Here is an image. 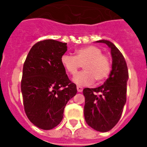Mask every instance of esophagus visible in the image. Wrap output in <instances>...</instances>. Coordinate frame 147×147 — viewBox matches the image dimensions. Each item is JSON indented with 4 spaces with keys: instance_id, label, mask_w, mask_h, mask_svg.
I'll use <instances>...</instances> for the list:
<instances>
[{
    "instance_id": "1",
    "label": "esophagus",
    "mask_w": 147,
    "mask_h": 147,
    "mask_svg": "<svg viewBox=\"0 0 147 147\" xmlns=\"http://www.w3.org/2000/svg\"><path fill=\"white\" fill-rule=\"evenodd\" d=\"M77 91L78 92H82L83 91V88L81 87V86H77Z\"/></svg>"
}]
</instances>
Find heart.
<instances>
[{
  "label": "heart",
  "mask_w": 147,
  "mask_h": 147,
  "mask_svg": "<svg viewBox=\"0 0 147 147\" xmlns=\"http://www.w3.org/2000/svg\"><path fill=\"white\" fill-rule=\"evenodd\" d=\"M102 49L96 46H87L76 51V55L64 54L61 62L65 70L74 76L81 67L85 70L78 73L74 82L78 85H88L96 80L100 82L109 76L111 71L110 58L102 54Z\"/></svg>",
  "instance_id": "obj_1"
}]
</instances>
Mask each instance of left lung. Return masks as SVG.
I'll return each mask as SVG.
<instances>
[{"instance_id":"8db88e82","label":"left lung","mask_w":147,"mask_h":147,"mask_svg":"<svg viewBox=\"0 0 147 147\" xmlns=\"http://www.w3.org/2000/svg\"><path fill=\"white\" fill-rule=\"evenodd\" d=\"M97 42L105 43L111 49L112 70L104 85L95 88H84V115L88 125L97 131L107 132L121 118L127 100L129 75L125 59L114 43L105 40Z\"/></svg>"}]
</instances>
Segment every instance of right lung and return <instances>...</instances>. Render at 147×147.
Returning a JSON list of instances; mask_svg holds the SVG:
<instances>
[{
  "label": "right lung",
  "mask_w": 147,
  "mask_h": 147,
  "mask_svg": "<svg viewBox=\"0 0 147 147\" xmlns=\"http://www.w3.org/2000/svg\"><path fill=\"white\" fill-rule=\"evenodd\" d=\"M66 44L54 40L40 41L24 62L21 80L24 111L29 120L42 130L59 124L67 102L77 93L76 85L69 80L61 62Z\"/></svg>",
  "instance_id": "obj_1"
}]
</instances>
